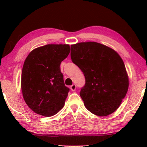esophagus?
Returning a JSON list of instances; mask_svg holds the SVG:
<instances>
[{
    "label": "esophagus",
    "instance_id": "obj_1",
    "mask_svg": "<svg viewBox=\"0 0 147 147\" xmlns=\"http://www.w3.org/2000/svg\"><path fill=\"white\" fill-rule=\"evenodd\" d=\"M70 88H71V91H75V89H76V86L75 85V84H73V85H72V86L70 87Z\"/></svg>",
    "mask_w": 147,
    "mask_h": 147
}]
</instances>
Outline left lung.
Wrapping results in <instances>:
<instances>
[{"mask_svg": "<svg viewBox=\"0 0 147 147\" xmlns=\"http://www.w3.org/2000/svg\"><path fill=\"white\" fill-rule=\"evenodd\" d=\"M71 58L85 76L80 95L86 108L98 116L113 113L125 97L129 85L120 56L104 45L84 42L71 46Z\"/></svg>", "mask_w": 147, "mask_h": 147, "instance_id": "8db88e82", "label": "left lung"}]
</instances>
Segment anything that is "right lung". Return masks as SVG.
Wrapping results in <instances>:
<instances>
[{
	"label": "right lung",
	"mask_w": 147,
	"mask_h": 147,
	"mask_svg": "<svg viewBox=\"0 0 147 147\" xmlns=\"http://www.w3.org/2000/svg\"><path fill=\"white\" fill-rule=\"evenodd\" d=\"M70 53L69 45H47L27 56L21 74L24 100L35 113L45 117L63 108L69 88L65 86L61 62Z\"/></svg>",
	"instance_id": "1"
}]
</instances>
